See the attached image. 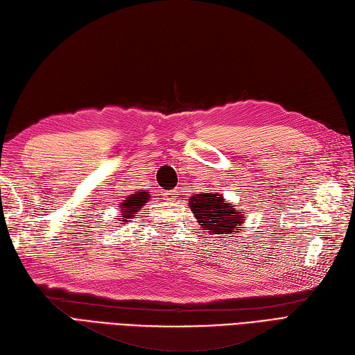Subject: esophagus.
<instances>
[{"instance_id": "34e87169", "label": "esophagus", "mask_w": 355, "mask_h": 355, "mask_svg": "<svg viewBox=\"0 0 355 355\" xmlns=\"http://www.w3.org/2000/svg\"><path fill=\"white\" fill-rule=\"evenodd\" d=\"M164 198H167V199H176V198H178V193H176L175 190L165 191V193H164Z\"/></svg>"}]
</instances>
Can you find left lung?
I'll list each match as a JSON object with an SVG mask.
<instances>
[{"label": "left lung", "instance_id": "8db88e82", "mask_svg": "<svg viewBox=\"0 0 355 355\" xmlns=\"http://www.w3.org/2000/svg\"><path fill=\"white\" fill-rule=\"evenodd\" d=\"M190 208L203 231L209 232V235H225L227 233L226 239H230V234L240 232L239 227L244 223L241 209L234 208L220 193H202L193 196L190 199Z\"/></svg>", "mask_w": 355, "mask_h": 355}]
</instances>
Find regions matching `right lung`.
I'll list each match as a JSON object with an SVG mask.
<instances>
[{
	"label": "right lung",
	"instance_id": "add662e5",
	"mask_svg": "<svg viewBox=\"0 0 355 355\" xmlns=\"http://www.w3.org/2000/svg\"><path fill=\"white\" fill-rule=\"evenodd\" d=\"M148 198H150V194H148L144 190H141V191H138L135 194H130L129 198L121 203V209H120L121 211V216L120 217L124 220V222L128 218H132L141 208L144 207V205L148 200Z\"/></svg>",
	"mask_w": 355,
	"mask_h": 355
}]
</instances>
